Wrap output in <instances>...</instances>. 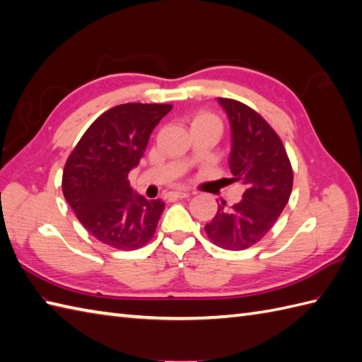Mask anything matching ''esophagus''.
<instances>
[{
	"label": "esophagus",
	"instance_id": "obj_1",
	"mask_svg": "<svg viewBox=\"0 0 362 362\" xmlns=\"http://www.w3.org/2000/svg\"><path fill=\"white\" fill-rule=\"evenodd\" d=\"M188 196H189L188 191H173V193L169 194V197H173V199H183V197H188Z\"/></svg>",
	"mask_w": 362,
	"mask_h": 362
}]
</instances>
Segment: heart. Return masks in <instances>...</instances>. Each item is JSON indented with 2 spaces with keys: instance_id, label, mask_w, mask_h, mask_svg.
I'll use <instances>...</instances> for the list:
<instances>
[{
  "instance_id": "heart-1",
  "label": "heart",
  "mask_w": 362,
  "mask_h": 362,
  "mask_svg": "<svg viewBox=\"0 0 362 362\" xmlns=\"http://www.w3.org/2000/svg\"><path fill=\"white\" fill-rule=\"evenodd\" d=\"M199 124H211L221 129V119L213 112L202 110V112H197L194 117L191 118V127L199 126Z\"/></svg>"
}]
</instances>
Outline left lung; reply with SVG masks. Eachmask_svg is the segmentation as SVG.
Segmentation results:
<instances>
[{
    "label": "left lung",
    "instance_id": "obj_1",
    "mask_svg": "<svg viewBox=\"0 0 362 362\" xmlns=\"http://www.w3.org/2000/svg\"><path fill=\"white\" fill-rule=\"evenodd\" d=\"M218 101L232 126L228 182H240L244 194L235 205L222 201L205 232L221 249L244 250L274 227L289 201L294 174L280 136L258 112L235 99Z\"/></svg>",
    "mask_w": 362,
    "mask_h": 362
}]
</instances>
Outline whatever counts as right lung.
Segmentation results:
<instances>
[{"label": "right lung", "instance_id": "add662e5", "mask_svg": "<svg viewBox=\"0 0 362 362\" xmlns=\"http://www.w3.org/2000/svg\"><path fill=\"white\" fill-rule=\"evenodd\" d=\"M171 109V104L140 103L112 107L91 122L66 160V202L87 232L113 249L136 250L156 233L165 204L134 194L127 175Z\"/></svg>", "mask_w": 362, "mask_h": 362}]
</instances>
